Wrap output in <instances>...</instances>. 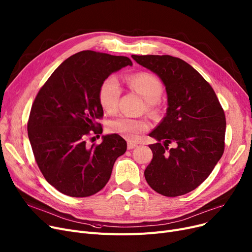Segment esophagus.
<instances>
[{
    "label": "esophagus",
    "mask_w": 252,
    "mask_h": 252,
    "mask_svg": "<svg viewBox=\"0 0 252 252\" xmlns=\"http://www.w3.org/2000/svg\"><path fill=\"white\" fill-rule=\"evenodd\" d=\"M138 147V145L136 143H133V142H127V149L128 150H131V149H135Z\"/></svg>",
    "instance_id": "esophagus-1"
}]
</instances>
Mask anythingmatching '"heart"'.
Here are the masks:
<instances>
[{
    "mask_svg": "<svg viewBox=\"0 0 252 252\" xmlns=\"http://www.w3.org/2000/svg\"><path fill=\"white\" fill-rule=\"evenodd\" d=\"M127 84L148 103V111L153 112L151 105L159 100L162 94V86L159 81L150 73L141 72L128 76ZM121 92V85L115 76H109L102 83L99 90V101L106 112L113 114L117 111ZM108 128L112 134L131 141L136 140L143 131H146L149 124L145 119L119 116L110 122Z\"/></svg>",
    "mask_w": 252,
    "mask_h": 252,
    "instance_id": "heart-1",
    "label": "heart"
}]
</instances>
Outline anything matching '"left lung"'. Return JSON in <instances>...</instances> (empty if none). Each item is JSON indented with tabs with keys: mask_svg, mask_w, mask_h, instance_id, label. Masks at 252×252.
Masks as SVG:
<instances>
[{
	"mask_svg": "<svg viewBox=\"0 0 252 252\" xmlns=\"http://www.w3.org/2000/svg\"><path fill=\"white\" fill-rule=\"evenodd\" d=\"M131 57L161 79L167 95L166 114L149 134L157 143L149 145L153 158L145 179L163 196L189 193L206 180L223 153L224 112L214 89L187 62L169 55ZM170 142L176 148L168 151Z\"/></svg>",
	"mask_w": 252,
	"mask_h": 252,
	"instance_id": "1",
	"label": "left lung"
}]
</instances>
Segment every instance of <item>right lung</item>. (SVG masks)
Here are the masks:
<instances>
[{
	"label": "right lung",
	"mask_w": 252,
	"mask_h": 252,
	"mask_svg": "<svg viewBox=\"0 0 252 252\" xmlns=\"http://www.w3.org/2000/svg\"><path fill=\"white\" fill-rule=\"evenodd\" d=\"M130 59L82 51L62 62L37 93L28 124L32 152L47 182L71 197H88L105 187L126 142L116 134L102 136L89 146L91 131L102 134L96 121L103 116L102 83ZM101 125L99 124V126Z\"/></svg>",
	"instance_id": "obj_1"
}]
</instances>
